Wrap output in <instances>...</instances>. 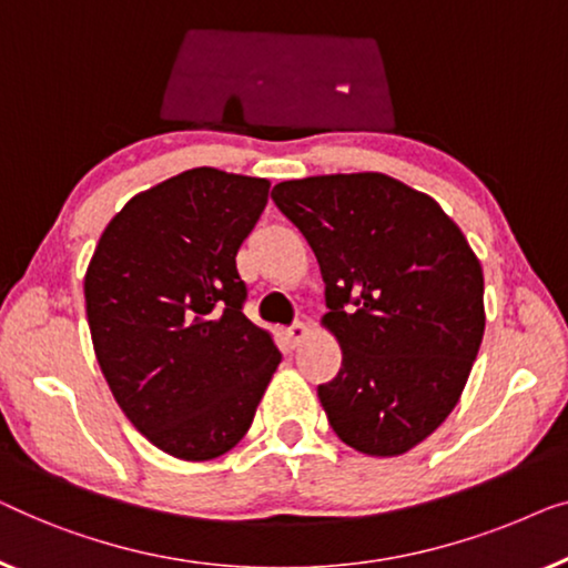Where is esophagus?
<instances>
[{
    "label": "esophagus",
    "mask_w": 568,
    "mask_h": 568,
    "mask_svg": "<svg viewBox=\"0 0 568 568\" xmlns=\"http://www.w3.org/2000/svg\"><path fill=\"white\" fill-rule=\"evenodd\" d=\"M306 334H308V329H306V324H293V326H287V329L283 332V337H285V342L291 347H298L303 339H306Z\"/></svg>",
    "instance_id": "34e87169"
}]
</instances>
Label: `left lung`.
<instances>
[{"label":"left lung","mask_w":568,"mask_h":568,"mask_svg":"<svg viewBox=\"0 0 568 568\" xmlns=\"http://www.w3.org/2000/svg\"><path fill=\"white\" fill-rule=\"evenodd\" d=\"M273 201L316 254L322 324L342 347L318 386L326 419L357 453L412 450L458 404L481 347V262L433 197L388 174L287 180Z\"/></svg>","instance_id":"obj_1"}]
</instances>
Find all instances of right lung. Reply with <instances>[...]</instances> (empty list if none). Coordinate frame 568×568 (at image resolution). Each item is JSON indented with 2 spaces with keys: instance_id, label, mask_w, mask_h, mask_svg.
Segmentation results:
<instances>
[{
  "instance_id": "right-lung-1",
  "label": "right lung",
  "mask_w": 568,
  "mask_h": 568,
  "mask_svg": "<svg viewBox=\"0 0 568 568\" xmlns=\"http://www.w3.org/2000/svg\"><path fill=\"white\" fill-rule=\"evenodd\" d=\"M270 182L197 166L108 223L84 275L94 355L131 425L180 460L229 453L252 427L281 349L244 316L236 252Z\"/></svg>"
}]
</instances>
